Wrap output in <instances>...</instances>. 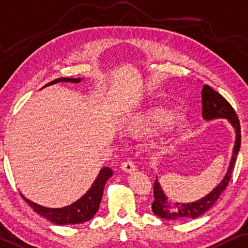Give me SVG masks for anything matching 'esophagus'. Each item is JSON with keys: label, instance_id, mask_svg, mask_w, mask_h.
Returning <instances> with one entry per match:
<instances>
[{"label": "esophagus", "instance_id": "1", "mask_svg": "<svg viewBox=\"0 0 248 248\" xmlns=\"http://www.w3.org/2000/svg\"><path fill=\"white\" fill-rule=\"evenodd\" d=\"M120 169L125 173H134L136 170V166H135V164L131 162V160H127V162H124L123 164H121Z\"/></svg>", "mask_w": 248, "mask_h": 248}]
</instances>
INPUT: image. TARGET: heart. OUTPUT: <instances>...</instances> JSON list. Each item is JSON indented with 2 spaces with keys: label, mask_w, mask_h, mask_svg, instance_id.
<instances>
[{
  "label": "heart",
  "mask_w": 248,
  "mask_h": 248,
  "mask_svg": "<svg viewBox=\"0 0 248 248\" xmlns=\"http://www.w3.org/2000/svg\"><path fill=\"white\" fill-rule=\"evenodd\" d=\"M167 124L169 125L164 136V141L170 142L183 131L186 121L183 116H175L173 110L155 107L132 117L125 124V132L135 138L146 137L159 131Z\"/></svg>",
  "instance_id": "obj_1"
}]
</instances>
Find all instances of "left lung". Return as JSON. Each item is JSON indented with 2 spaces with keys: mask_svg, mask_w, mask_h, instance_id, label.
I'll return each instance as SVG.
<instances>
[{
  "mask_svg": "<svg viewBox=\"0 0 248 248\" xmlns=\"http://www.w3.org/2000/svg\"><path fill=\"white\" fill-rule=\"evenodd\" d=\"M201 101L203 120L212 121L226 119L235 130V144H233L232 155V158H230L228 170L225 174L224 179L210 192L201 199H199V200L186 202H186L183 203V202L170 201L167 198V195L164 193L162 186L158 182V177L156 176L154 184L155 199L152 204V210L159 218L167 219V220H179V219H195L200 217L216 203L222 191L227 186L230 176H232L237 154H238L240 148V125L238 118H237L236 112L233 111L232 107L228 103V101L207 84H204L203 88H202Z\"/></svg>",
  "mask_w": 248,
  "mask_h": 248,
  "instance_id": "left-lung-1",
  "label": "left lung"
}]
</instances>
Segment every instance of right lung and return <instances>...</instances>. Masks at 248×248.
Masks as SVG:
<instances>
[{"label":"right lung","instance_id":"right-lung-1","mask_svg":"<svg viewBox=\"0 0 248 248\" xmlns=\"http://www.w3.org/2000/svg\"><path fill=\"white\" fill-rule=\"evenodd\" d=\"M83 78H59L54 79L53 82L48 83L44 86L54 85L56 83H79ZM41 88V89H44ZM113 172L109 167H103L100 170L96 179L94 180L90 189L86 191V193L82 195L78 200L73 202L72 204L66 205L62 208H47L43 205L37 204L36 202H32L29 199H27L21 193L24 201L29 203L33 211H36L38 215L43 216L47 220L53 222L55 225H76L83 224V222L89 221L95 216L96 211L99 210L101 200H102L103 190L106 186L107 181L112 176Z\"/></svg>","mask_w":248,"mask_h":248}]
</instances>
